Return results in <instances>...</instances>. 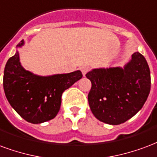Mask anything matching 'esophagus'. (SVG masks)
I'll return each instance as SVG.
<instances>
[{
    "label": "esophagus",
    "mask_w": 157,
    "mask_h": 157,
    "mask_svg": "<svg viewBox=\"0 0 157 157\" xmlns=\"http://www.w3.org/2000/svg\"><path fill=\"white\" fill-rule=\"evenodd\" d=\"M80 70L82 72V74H83V76H85L87 74V73H89L90 70V67L89 66H83V67L80 68Z\"/></svg>",
    "instance_id": "34e87169"
}]
</instances>
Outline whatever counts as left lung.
I'll return each instance as SVG.
<instances>
[{
  "label": "left lung",
  "mask_w": 157,
  "mask_h": 157,
  "mask_svg": "<svg viewBox=\"0 0 157 157\" xmlns=\"http://www.w3.org/2000/svg\"><path fill=\"white\" fill-rule=\"evenodd\" d=\"M86 77L92 83L88 95L90 109L106 124H120L133 117L142 108L151 90L149 66L138 52L124 69H94Z\"/></svg>",
  "instance_id": "8db88e82"
}]
</instances>
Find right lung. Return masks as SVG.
Returning <instances> with one entry per match:
<instances>
[{
  "label": "right lung",
  "instance_id": "1",
  "mask_svg": "<svg viewBox=\"0 0 157 157\" xmlns=\"http://www.w3.org/2000/svg\"><path fill=\"white\" fill-rule=\"evenodd\" d=\"M23 43L21 40L17 46ZM82 77L79 70L48 77L34 75L21 67L17 52L6 64L3 88L8 102L21 117L33 124H40L57 115L63 93Z\"/></svg>",
  "mask_w": 157,
  "mask_h": 157
}]
</instances>
